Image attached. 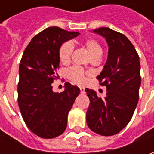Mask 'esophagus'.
I'll return each mask as SVG.
<instances>
[{
	"label": "esophagus",
	"mask_w": 154,
	"mask_h": 154,
	"mask_svg": "<svg viewBox=\"0 0 154 154\" xmlns=\"http://www.w3.org/2000/svg\"><path fill=\"white\" fill-rule=\"evenodd\" d=\"M80 91H81V93H84L85 92V88L82 87H80Z\"/></svg>",
	"instance_id": "esophagus-1"
}]
</instances>
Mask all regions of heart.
<instances>
[{
    "label": "heart",
    "mask_w": 154,
    "mask_h": 154,
    "mask_svg": "<svg viewBox=\"0 0 154 154\" xmlns=\"http://www.w3.org/2000/svg\"><path fill=\"white\" fill-rule=\"evenodd\" d=\"M83 45L91 58L101 57L102 48L97 40L94 38H87L83 42ZM72 51L73 45L71 42L67 41L62 44L58 50V57L62 63L66 64L70 62ZM87 75L88 73L78 66H72L67 70V77L77 84H83L87 79Z\"/></svg>",
    "instance_id": "b5f03b06"
}]
</instances>
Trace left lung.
<instances>
[{
  "label": "left lung",
  "instance_id": "1",
  "mask_svg": "<svg viewBox=\"0 0 154 154\" xmlns=\"http://www.w3.org/2000/svg\"><path fill=\"white\" fill-rule=\"evenodd\" d=\"M93 32L105 37L109 46L106 65L97 77L107 92L101 98L95 91L85 89L90 99L87 123L93 132L111 136L124 129L134 115L141 84L140 63L134 45L123 34L106 27Z\"/></svg>",
  "mask_w": 154,
  "mask_h": 154
}]
</instances>
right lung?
<instances>
[{
	"mask_svg": "<svg viewBox=\"0 0 154 154\" xmlns=\"http://www.w3.org/2000/svg\"><path fill=\"white\" fill-rule=\"evenodd\" d=\"M78 35L56 26L45 29L32 38L20 60V110L29 129L43 139H53L65 131L68 112L80 93V89L69 82L61 93L54 92L52 87L58 77L59 48Z\"/></svg>",
	"mask_w": 154,
	"mask_h": 154,
	"instance_id": "right-lung-1",
	"label": "right lung"
}]
</instances>
